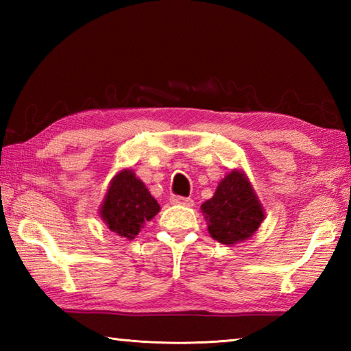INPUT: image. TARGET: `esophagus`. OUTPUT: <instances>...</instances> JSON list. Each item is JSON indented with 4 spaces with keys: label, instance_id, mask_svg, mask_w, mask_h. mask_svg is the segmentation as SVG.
<instances>
[{
    "label": "esophagus",
    "instance_id": "esophagus-1",
    "mask_svg": "<svg viewBox=\"0 0 351 351\" xmlns=\"http://www.w3.org/2000/svg\"><path fill=\"white\" fill-rule=\"evenodd\" d=\"M170 201L173 204H182V206H187V207H192L193 206V199L192 198L180 197V195H173V197L170 198Z\"/></svg>",
    "mask_w": 351,
    "mask_h": 351
}]
</instances>
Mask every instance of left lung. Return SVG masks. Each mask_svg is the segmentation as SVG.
<instances>
[{"instance_id":"obj_1","label":"left lung","mask_w":351,"mask_h":351,"mask_svg":"<svg viewBox=\"0 0 351 351\" xmlns=\"http://www.w3.org/2000/svg\"><path fill=\"white\" fill-rule=\"evenodd\" d=\"M209 234L223 245H235L254 235L265 218L263 207L241 171H230L217 192L201 206Z\"/></svg>"}]
</instances>
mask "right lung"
<instances>
[{
    "mask_svg": "<svg viewBox=\"0 0 351 351\" xmlns=\"http://www.w3.org/2000/svg\"><path fill=\"white\" fill-rule=\"evenodd\" d=\"M159 209L158 201L152 197L144 182L136 178L133 170H122L114 176L106 192L100 217L112 232L132 240Z\"/></svg>",
    "mask_w": 351,
    "mask_h": 351,
    "instance_id": "right-lung-1",
    "label": "right lung"
}]
</instances>
